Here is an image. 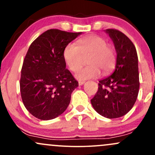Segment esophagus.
<instances>
[{
  "mask_svg": "<svg viewBox=\"0 0 155 155\" xmlns=\"http://www.w3.org/2000/svg\"><path fill=\"white\" fill-rule=\"evenodd\" d=\"M84 84V81H79V86H81V85H83Z\"/></svg>",
  "mask_w": 155,
  "mask_h": 155,
  "instance_id": "esophagus-1",
  "label": "esophagus"
}]
</instances>
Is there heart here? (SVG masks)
Segmentation results:
<instances>
[{
  "instance_id": "obj_1",
  "label": "heart",
  "mask_w": 155,
  "mask_h": 155,
  "mask_svg": "<svg viewBox=\"0 0 155 155\" xmlns=\"http://www.w3.org/2000/svg\"><path fill=\"white\" fill-rule=\"evenodd\" d=\"M88 57L87 67L78 70L82 65L84 58ZM65 65L71 71H76L75 77L80 81L95 79L101 74H109L114 68L117 56L114 49L108 45L106 39L91 35L79 39L77 46L69 44L63 51Z\"/></svg>"
}]
</instances>
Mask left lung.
Listing matches in <instances>:
<instances>
[{"mask_svg": "<svg viewBox=\"0 0 155 155\" xmlns=\"http://www.w3.org/2000/svg\"><path fill=\"white\" fill-rule=\"evenodd\" d=\"M114 45L117 60L111 75L99 81L98 90L91 104L101 116L108 119L121 117L133 108L139 90L138 55L134 44L122 32L104 31Z\"/></svg>", "mask_w": 155, "mask_h": 155, "instance_id": "8db88e82", "label": "left lung"}]
</instances>
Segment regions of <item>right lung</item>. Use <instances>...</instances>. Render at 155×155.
<instances>
[{
    "mask_svg": "<svg viewBox=\"0 0 155 155\" xmlns=\"http://www.w3.org/2000/svg\"><path fill=\"white\" fill-rule=\"evenodd\" d=\"M81 34L48 30L28 49L21 71V96L27 110L39 120H52L61 115L79 86L65 68L63 51Z\"/></svg>",
    "mask_w": 155,
    "mask_h": 155,
    "instance_id": "right-lung-1",
    "label": "right lung"
}]
</instances>
